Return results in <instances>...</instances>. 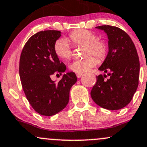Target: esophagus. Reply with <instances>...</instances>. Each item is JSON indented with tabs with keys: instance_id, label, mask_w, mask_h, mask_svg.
Here are the masks:
<instances>
[{
	"instance_id": "34e87169",
	"label": "esophagus",
	"mask_w": 147,
	"mask_h": 147,
	"mask_svg": "<svg viewBox=\"0 0 147 147\" xmlns=\"http://www.w3.org/2000/svg\"><path fill=\"white\" fill-rule=\"evenodd\" d=\"M76 75L78 78H80V77L82 75V72H78V73H76Z\"/></svg>"
}]
</instances>
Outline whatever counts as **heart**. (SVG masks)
<instances>
[{"instance_id":"1","label":"heart","mask_w":147,"mask_h":147,"mask_svg":"<svg viewBox=\"0 0 147 147\" xmlns=\"http://www.w3.org/2000/svg\"><path fill=\"white\" fill-rule=\"evenodd\" d=\"M67 40L75 46H85L84 55H88L82 59L75 60L70 63L69 68L76 73L86 72L97 64L96 58L89 54H93L99 61L104 60L107 55L108 47L106 42L97 39L96 34L86 29L74 31L69 34ZM68 41L65 38H60L54 44V52L59 58L68 60L72 56V49Z\"/></svg>"}]
</instances>
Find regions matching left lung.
Instances as JSON below:
<instances>
[{
	"instance_id": "left-lung-1",
	"label": "left lung",
	"mask_w": 147,
	"mask_h": 147,
	"mask_svg": "<svg viewBox=\"0 0 147 147\" xmlns=\"http://www.w3.org/2000/svg\"><path fill=\"white\" fill-rule=\"evenodd\" d=\"M109 38V53L98 69L107 75L96 76L92 91L93 101L103 109L119 110L126 106L137 91L140 61L133 41L123 29L110 25L96 27Z\"/></svg>"
}]
</instances>
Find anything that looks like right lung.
Segmentation results:
<instances>
[{
    "label": "right lung",
    "instance_id": "1",
    "mask_svg": "<svg viewBox=\"0 0 147 147\" xmlns=\"http://www.w3.org/2000/svg\"><path fill=\"white\" fill-rule=\"evenodd\" d=\"M61 36L57 30L37 32L27 41L20 59V78L24 94L34 110L46 116L55 115L66 107L69 90L77 82L73 72L65 74L57 83L51 78L66 69L53 50Z\"/></svg>",
    "mask_w": 147,
    "mask_h": 147
}]
</instances>
